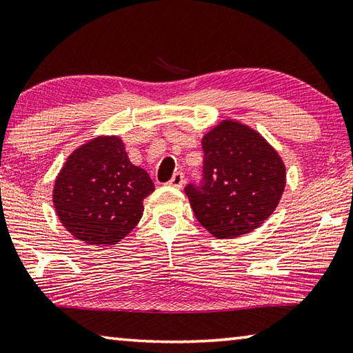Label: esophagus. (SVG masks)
Here are the masks:
<instances>
[{"label":"esophagus","instance_id":"1","mask_svg":"<svg viewBox=\"0 0 353 353\" xmlns=\"http://www.w3.org/2000/svg\"><path fill=\"white\" fill-rule=\"evenodd\" d=\"M183 183H185V179H183V174L181 171H177L172 174L171 181H170V185L171 187H176V188H182Z\"/></svg>","mask_w":353,"mask_h":353}]
</instances>
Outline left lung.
<instances>
[{
    "label": "left lung",
    "instance_id": "1",
    "mask_svg": "<svg viewBox=\"0 0 353 353\" xmlns=\"http://www.w3.org/2000/svg\"><path fill=\"white\" fill-rule=\"evenodd\" d=\"M204 177L185 187L196 220L216 239L259 228L286 187V166L259 132L225 119L203 137Z\"/></svg>",
    "mask_w": 353,
    "mask_h": 353
}]
</instances>
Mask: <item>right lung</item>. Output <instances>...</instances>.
Returning a JSON list of instances; mask_svg holds the SVG:
<instances>
[{
  "label": "right lung",
  "mask_w": 353,
  "mask_h": 353,
  "mask_svg": "<svg viewBox=\"0 0 353 353\" xmlns=\"http://www.w3.org/2000/svg\"><path fill=\"white\" fill-rule=\"evenodd\" d=\"M155 190L143 168L128 160L119 137H96L65 160L53 187L59 221L89 245H116L143 216V199Z\"/></svg>",
  "instance_id": "add662e5"
}]
</instances>
